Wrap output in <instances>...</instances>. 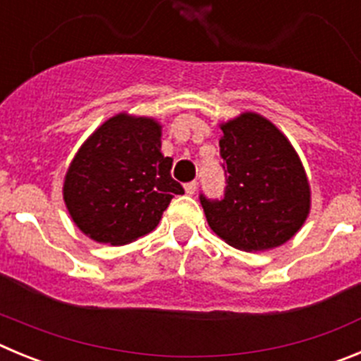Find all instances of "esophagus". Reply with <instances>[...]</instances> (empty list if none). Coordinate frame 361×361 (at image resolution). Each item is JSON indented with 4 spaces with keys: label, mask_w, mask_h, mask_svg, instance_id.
I'll use <instances>...</instances> for the list:
<instances>
[{
    "label": "esophagus",
    "mask_w": 361,
    "mask_h": 361,
    "mask_svg": "<svg viewBox=\"0 0 361 361\" xmlns=\"http://www.w3.org/2000/svg\"><path fill=\"white\" fill-rule=\"evenodd\" d=\"M184 190H186L188 195H193V193H195V191H197V183H195V180H191V183L184 184Z\"/></svg>",
    "instance_id": "34e87169"
}]
</instances>
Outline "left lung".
Returning a JSON list of instances; mask_svg holds the SVG:
<instances>
[{"label":"left lung","mask_w":361,"mask_h":361,"mask_svg":"<svg viewBox=\"0 0 361 361\" xmlns=\"http://www.w3.org/2000/svg\"><path fill=\"white\" fill-rule=\"evenodd\" d=\"M226 191L200 195L208 224L242 251H266L296 235L311 209V188L298 153L266 117L244 111L220 124Z\"/></svg>","instance_id":"left-lung-1"}]
</instances>
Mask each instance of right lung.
<instances>
[{
	"instance_id": "add662e5",
	"label": "right lung",
	"mask_w": 361,
	"mask_h": 361,
	"mask_svg": "<svg viewBox=\"0 0 361 361\" xmlns=\"http://www.w3.org/2000/svg\"><path fill=\"white\" fill-rule=\"evenodd\" d=\"M161 124L117 114L78 149L63 184L66 209L79 229L101 244L123 245L157 228L173 195V159L161 152Z\"/></svg>"
}]
</instances>
